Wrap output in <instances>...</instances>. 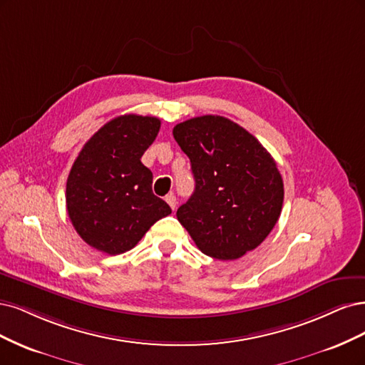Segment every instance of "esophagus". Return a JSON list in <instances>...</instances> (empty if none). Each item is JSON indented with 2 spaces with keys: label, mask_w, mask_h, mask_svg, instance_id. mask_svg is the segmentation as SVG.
<instances>
[{
  "label": "esophagus",
  "mask_w": 365,
  "mask_h": 365,
  "mask_svg": "<svg viewBox=\"0 0 365 365\" xmlns=\"http://www.w3.org/2000/svg\"><path fill=\"white\" fill-rule=\"evenodd\" d=\"M165 200H167V203L170 205V207L174 210V209H175V205H178V198H175V195H174V194H168V195L165 197Z\"/></svg>",
  "instance_id": "1"
}]
</instances>
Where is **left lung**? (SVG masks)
I'll return each instance as SVG.
<instances>
[{
  "mask_svg": "<svg viewBox=\"0 0 365 365\" xmlns=\"http://www.w3.org/2000/svg\"><path fill=\"white\" fill-rule=\"evenodd\" d=\"M191 160L195 190L178 220L205 255L238 259L273 230L284 203V182L272 155L225 116L203 115L173 128Z\"/></svg>",
  "mask_w": 365,
  "mask_h": 365,
  "instance_id": "1",
  "label": "left lung"
}]
</instances>
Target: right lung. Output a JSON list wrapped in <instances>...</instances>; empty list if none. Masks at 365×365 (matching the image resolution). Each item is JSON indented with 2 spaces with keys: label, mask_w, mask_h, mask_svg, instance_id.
Returning <instances> with one entry per match:
<instances>
[{
  "label": "right lung",
  "mask_w": 365,
  "mask_h": 365,
  "mask_svg": "<svg viewBox=\"0 0 365 365\" xmlns=\"http://www.w3.org/2000/svg\"><path fill=\"white\" fill-rule=\"evenodd\" d=\"M160 128L155 116L123 115L104 124L78 153L66 180V209L80 238L120 255L133 247L171 207L153 194L140 162Z\"/></svg>",
  "instance_id": "1"
}]
</instances>
